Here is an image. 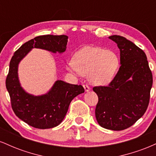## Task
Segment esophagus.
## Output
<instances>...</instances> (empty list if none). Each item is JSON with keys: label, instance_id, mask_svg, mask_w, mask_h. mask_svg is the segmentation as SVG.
<instances>
[{"label": "esophagus", "instance_id": "34e87169", "mask_svg": "<svg viewBox=\"0 0 156 156\" xmlns=\"http://www.w3.org/2000/svg\"><path fill=\"white\" fill-rule=\"evenodd\" d=\"M83 88H84V89H85L86 92H89V91L90 90V87H89L87 84H84Z\"/></svg>", "mask_w": 156, "mask_h": 156}]
</instances>
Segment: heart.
I'll list each match as a JSON object with an SVG mask.
<instances>
[{"label":"heart","instance_id":"heart-1","mask_svg":"<svg viewBox=\"0 0 156 156\" xmlns=\"http://www.w3.org/2000/svg\"><path fill=\"white\" fill-rule=\"evenodd\" d=\"M119 67L117 53L99 47L82 48L67 62V69L75 74L87 76L91 83L108 85L112 81Z\"/></svg>","mask_w":156,"mask_h":156}]
</instances>
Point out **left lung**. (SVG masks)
Segmentation results:
<instances>
[{"instance_id": "1", "label": "left lung", "mask_w": 156, "mask_h": 156, "mask_svg": "<svg viewBox=\"0 0 156 156\" xmlns=\"http://www.w3.org/2000/svg\"><path fill=\"white\" fill-rule=\"evenodd\" d=\"M108 38L117 44L120 51L121 66L108 86L93 88L98 96L95 117L103 128L122 130L132 126L145 113L153 75L142 50L121 36Z\"/></svg>"}]
</instances>
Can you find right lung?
Instances as JSON below:
<instances>
[{"mask_svg": "<svg viewBox=\"0 0 156 156\" xmlns=\"http://www.w3.org/2000/svg\"><path fill=\"white\" fill-rule=\"evenodd\" d=\"M66 35L39 36L26 42L15 51L10 61L6 87L14 112L21 120L39 129L56 127L67 114L71 101L84 92L81 85H75L58 80L46 94L34 96L21 87L18 78V64L32 48H40L53 53L66 51Z\"/></svg>", "mask_w": 156, "mask_h": 156, "instance_id": "right-lung-1", "label": "right lung"}]
</instances>
